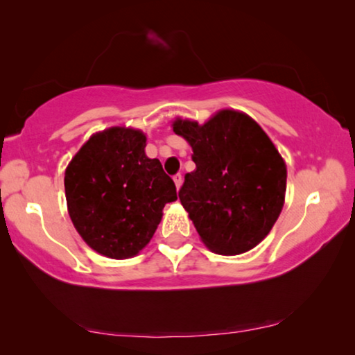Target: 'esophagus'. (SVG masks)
<instances>
[{
    "label": "esophagus",
    "instance_id": "34e87169",
    "mask_svg": "<svg viewBox=\"0 0 355 355\" xmlns=\"http://www.w3.org/2000/svg\"><path fill=\"white\" fill-rule=\"evenodd\" d=\"M173 182H175L177 189H180V187H182V183H183V175H182V173H175V175H173Z\"/></svg>",
    "mask_w": 355,
    "mask_h": 355
}]
</instances>
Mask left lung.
Segmentation results:
<instances>
[{"mask_svg":"<svg viewBox=\"0 0 355 355\" xmlns=\"http://www.w3.org/2000/svg\"><path fill=\"white\" fill-rule=\"evenodd\" d=\"M173 132L193 147L196 171L178 198L211 251L235 256L266 239L284 204L286 164L248 115L221 110L205 125L177 120Z\"/></svg>","mask_w":355,"mask_h":355,"instance_id":"8db88e82","label":"left lung"}]
</instances>
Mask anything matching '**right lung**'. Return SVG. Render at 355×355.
<instances>
[{
    "label": "right lung",
    "instance_id": "right-lung-1",
    "mask_svg": "<svg viewBox=\"0 0 355 355\" xmlns=\"http://www.w3.org/2000/svg\"><path fill=\"white\" fill-rule=\"evenodd\" d=\"M136 129L110 128L89 137L64 173L67 210L82 239L99 254L126 259L153 237L162 208L177 200L159 159L145 155Z\"/></svg>",
    "mask_w": 355,
    "mask_h": 355
}]
</instances>
